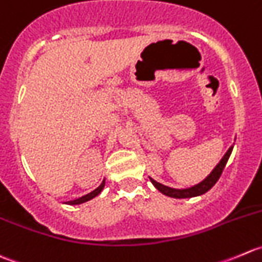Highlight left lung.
<instances>
[{
    "label": "left lung",
    "mask_w": 262,
    "mask_h": 262,
    "mask_svg": "<svg viewBox=\"0 0 262 262\" xmlns=\"http://www.w3.org/2000/svg\"><path fill=\"white\" fill-rule=\"evenodd\" d=\"M232 150H233V146H230L229 149H228V151L224 154V157L222 158V160L218 163V165L214 168L213 172H211L205 180L201 181L200 183H198V185L192 186V187L190 188L178 190V188H172V187H168V186L162 185V183L157 182V181L152 180V178H150V181H151V183L154 185V187L157 188V190H159L163 195L169 196V198L186 199V198H195V196H200L203 195V193L208 192V191L215 185L216 181L219 180L220 176H222L223 169H224L225 164H227L228 159H229L230 154H232Z\"/></svg>",
    "instance_id": "1"
}]
</instances>
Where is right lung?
Listing matches in <instances>:
<instances>
[{"instance_id":"obj_1","label":"right lung","mask_w":262,"mask_h":262,"mask_svg":"<svg viewBox=\"0 0 262 262\" xmlns=\"http://www.w3.org/2000/svg\"><path fill=\"white\" fill-rule=\"evenodd\" d=\"M104 185H105V181H103L102 185H100L99 187H98V188H95V190L93 191V192L88 193V195L82 196V198H80V199H76V200L67 201V204H70V205H79V204L86 203V201L92 200V199H94L95 196H98V195H99L100 192H102V190H103V188H104Z\"/></svg>"}]
</instances>
